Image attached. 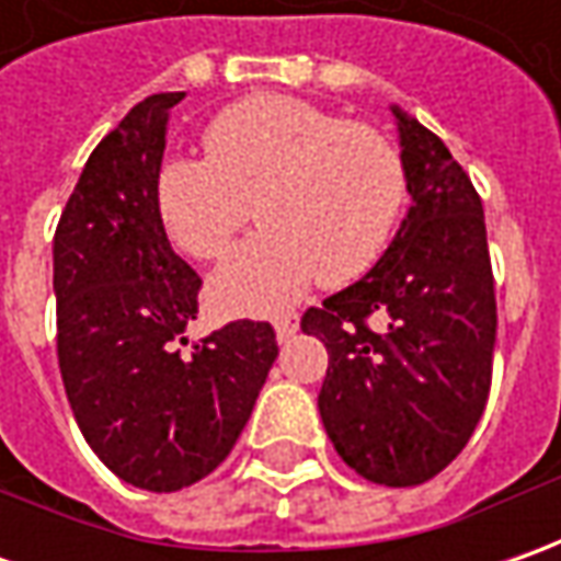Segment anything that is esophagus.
Wrapping results in <instances>:
<instances>
[{
  "label": "esophagus",
  "instance_id": "34e87169",
  "mask_svg": "<svg viewBox=\"0 0 561 561\" xmlns=\"http://www.w3.org/2000/svg\"><path fill=\"white\" fill-rule=\"evenodd\" d=\"M274 331H277V340H280V343H287V340L299 331V318L293 312L277 314V318H274Z\"/></svg>",
  "mask_w": 561,
  "mask_h": 561
}]
</instances>
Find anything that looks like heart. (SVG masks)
<instances>
[{
	"label": "heart",
	"instance_id": "heart-1",
	"mask_svg": "<svg viewBox=\"0 0 561 561\" xmlns=\"http://www.w3.org/2000/svg\"><path fill=\"white\" fill-rule=\"evenodd\" d=\"M203 142L205 159H164L156 208L174 247L215 262L255 205L265 227L211 277V299L225 312H280L314 280H358L402 225L405 159L368 124L306 99L259 93L221 108Z\"/></svg>",
	"mask_w": 561,
	"mask_h": 561
}]
</instances>
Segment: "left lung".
Returning a JSON list of instances; mask_svg holds the SVG:
<instances>
[{"label": "left lung", "instance_id": "1", "mask_svg": "<svg viewBox=\"0 0 561 561\" xmlns=\"http://www.w3.org/2000/svg\"><path fill=\"white\" fill-rule=\"evenodd\" d=\"M393 115L409 215L375 268L299 324L331 356L318 412L340 459L371 484L415 486L484 415L496 293L478 190L437 134Z\"/></svg>", "mask_w": 561, "mask_h": 561}]
</instances>
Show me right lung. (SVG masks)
I'll return each instance as SVG.
<instances>
[{
  "label": "right lung",
  "instance_id": "1",
  "mask_svg": "<svg viewBox=\"0 0 561 561\" xmlns=\"http://www.w3.org/2000/svg\"><path fill=\"white\" fill-rule=\"evenodd\" d=\"M181 99L146 96L102 137L53 240L58 368L77 427L121 481L152 493L225 462L277 358L274 328L249 318L184 353L203 277L156 208L164 124Z\"/></svg>",
  "mask_w": 561,
  "mask_h": 561
}]
</instances>
